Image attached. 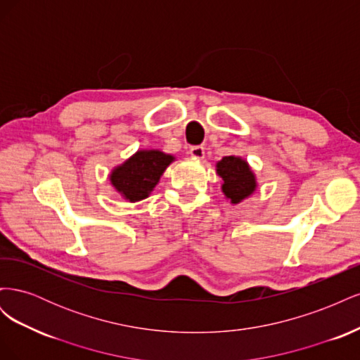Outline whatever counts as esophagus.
Returning <instances> with one entry per match:
<instances>
[{
	"mask_svg": "<svg viewBox=\"0 0 360 360\" xmlns=\"http://www.w3.org/2000/svg\"><path fill=\"white\" fill-rule=\"evenodd\" d=\"M204 147L202 146H193V147H191V150H189V155L193 158V159H198V160H201L202 158H204Z\"/></svg>",
	"mask_w": 360,
	"mask_h": 360,
	"instance_id": "1",
	"label": "esophagus"
}]
</instances>
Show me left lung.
Listing matches in <instances>:
<instances>
[{"label":"left lung","mask_w":360,"mask_h":360,"mask_svg":"<svg viewBox=\"0 0 360 360\" xmlns=\"http://www.w3.org/2000/svg\"><path fill=\"white\" fill-rule=\"evenodd\" d=\"M217 176L222 179V192L231 204H238L257 189L255 174L249 163L238 156H225L216 163Z\"/></svg>","instance_id":"8db88e82"}]
</instances>
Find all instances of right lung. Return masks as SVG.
I'll return each mask as SVG.
<instances>
[{
	"instance_id": "right-lung-1",
	"label": "right lung",
	"mask_w": 360,
	"mask_h": 360,
	"mask_svg": "<svg viewBox=\"0 0 360 360\" xmlns=\"http://www.w3.org/2000/svg\"><path fill=\"white\" fill-rule=\"evenodd\" d=\"M174 159L160 150H138L111 171V184L129 202L146 200Z\"/></svg>"
}]
</instances>
